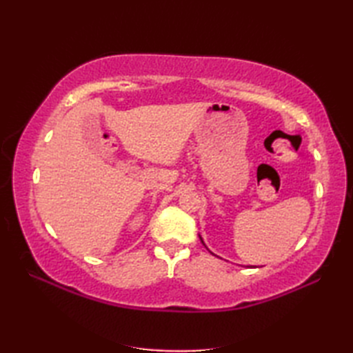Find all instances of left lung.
Masks as SVG:
<instances>
[{
	"label": "left lung",
	"mask_w": 353,
	"mask_h": 353,
	"mask_svg": "<svg viewBox=\"0 0 353 353\" xmlns=\"http://www.w3.org/2000/svg\"><path fill=\"white\" fill-rule=\"evenodd\" d=\"M199 236H200V235H199ZM200 241L203 243V238H201V236H200ZM203 245L206 247V244H205V243H203ZM206 249H208V247H206ZM208 250H209V249H208ZM209 252H211V250H209ZM211 253H212V252H211ZM212 254H214V253H212ZM215 256H216V254H215ZM216 258H220V256H216ZM247 267H249V268H256V267H253V265H247Z\"/></svg>",
	"instance_id": "left-lung-1"
}]
</instances>
